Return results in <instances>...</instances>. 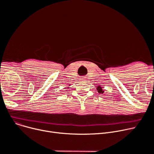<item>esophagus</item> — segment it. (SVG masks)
I'll return each mask as SVG.
<instances>
[{
	"label": "esophagus",
	"mask_w": 154,
	"mask_h": 154,
	"mask_svg": "<svg viewBox=\"0 0 154 154\" xmlns=\"http://www.w3.org/2000/svg\"><path fill=\"white\" fill-rule=\"evenodd\" d=\"M81 82H83V83H85L86 82V78L84 77V78H81Z\"/></svg>",
	"instance_id": "esophagus-1"
}]
</instances>
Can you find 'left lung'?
Segmentation results:
<instances>
[{
	"label": "left lung",
	"mask_w": 154,
	"mask_h": 154,
	"mask_svg": "<svg viewBox=\"0 0 154 154\" xmlns=\"http://www.w3.org/2000/svg\"><path fill=\"white\" fill-rule=\"evenodd\" d=\"M96 89H97V90L98 91L99 93H104V91H103V89H102V87H101L100 86H97V88Z\"/></svg>",
	"instance_id": "1"
}]
</instances>
